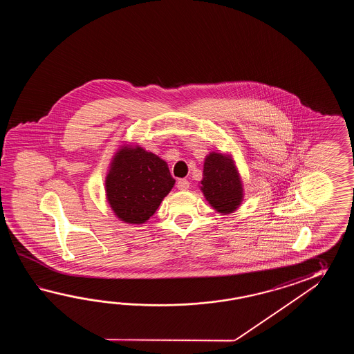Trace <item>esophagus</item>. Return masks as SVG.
<instances>
[{"label": "esophagus", "mask_w": 354, "mask_h": 354, "mask_svg": "<svg viewBox=\"0 0 354 354\" xmlns=\"http://www.w3.org/2000/svg\"><path fill=\"white\" fill-rule=\"evenodd\" d=\"M177 188L180 191H187L188 188H189V182L187 180H185V178H180V180H177Z\"/></svg>", "instance_id": "34e87169"}]
</instances>
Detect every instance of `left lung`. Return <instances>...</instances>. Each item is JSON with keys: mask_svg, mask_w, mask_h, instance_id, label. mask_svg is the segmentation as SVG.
I'll use <instances>...</instances> for the list:
<instances>
[{"mask_svg": "<svg viewBox=\"0 0 354 354\" xmlns=\"http://www.w3.org/2000/svg\"><path fill=\"white\" fill-rule=\"evenodd\" d=\"M200 185L206 201L221 215L236 211L244 200L241 174L229 153L210 151L206 156Z\"/></svg>", "mask_w": 354, "mask_h": 354, "instance_id": "8db88e82", "label": "left lung"}]
</instances>
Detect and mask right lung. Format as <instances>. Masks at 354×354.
Segmentation results:
<instances>
[{
	"mask_svg": "<svg viewBox=\"0 0 354 354\" xmlns=\"http://www.w3.org/2000/svg\"><path fill=\"white\" fill-rule=\"evenodd\" d=\"M174 183L166 160L138 144H122L106 174V200L120 221L142 225L154 215Z\"/></svg>",
	"mask_w": 354,
	"mask_h": 354,
	"instance_id": "obj_1",
	"label": "right lung"
}]
</instances>
